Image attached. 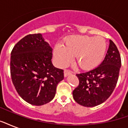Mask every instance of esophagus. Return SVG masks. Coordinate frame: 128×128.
Wrapping results in <instances>:
<instances>
[{
	"mask_svg": "<svg viewBox=\"0 0 128 128\" xmlns=\"http://www.w3.org/2000/svg\"><path fill=\"white\" fill-rule=\"evenodd\" d=\"M64 76H65V77H66V76H68V75L71 74V72H70V70H65L64 72Z\"/></svg>",
	"mask_w": 128,
	"mask_h": 128,
	"instance_id": "34e87169",
	"label": "esophagus"
}]
</instances>
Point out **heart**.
Returning a JSON list of instances; mask_svg holds the SVG:
<instances>
[{
  "instance_id": "b5f03b06",
  "label": "heart",
  "mask_w": 128,
  "mask_h": 128,
  "mask_svg": "<svg viewBox=\"0 0 128 128\" xmlns=\"http://www.w3.org/2000/svg\"><path fill=\"white\" fill-rule=\"evenodd\" d=\"M106 50L105 39L100 36H74L66 40L64 46L56 45L54 56L57 65L64 67L75 57L76 64L84 70H91L99 65Z\"/></svg>"
}]
</instances>
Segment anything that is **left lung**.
Listing matches in <instances>:
<instances>
[{"mask_svg": "<svg viewBox=\"0 0 128 128\" xmlns=\"http://www.w3.org/2000/svg\"><path fill=\"white\" fill-rule=\"evenodd\" d=\"M121 64L119 50L110 40L107 54L100 65L87 72L76 74L79 85L72 93L74 100L85 107H94L105 102L115 89Z\"/></svg>", "mask_w": 128, "mask_h": 128, "instance_id": "left-lung-1", "label": "left lung"}]
</instances>
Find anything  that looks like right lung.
<instances>
[{"label":"right lung","instance_id":"obj_1","mask_svg":"<svg viewBox=\"0 0 128 128\" xmlns=\"http://www.w3.org/2000/svg\"><path fill=\"white\" fill-rule=\"evenodd\" d=\"M52 49L42 34L24 36L11 52L10 75L15 89L24 100L42 106L52 100L64 70L52 63Z\"/></svg>","mask_w":128,"mask_h":128}]
</instances>
